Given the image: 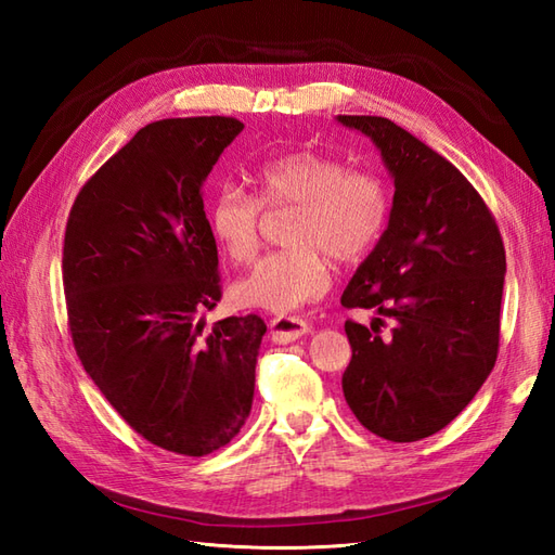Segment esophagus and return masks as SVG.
<instances>
[{
    "label": "esophagus",
    "mask_w": 555,
    "mask_h": 555,
    "mask_svg": "<svg viewBox=\"0 0 555 555\" xmlns=\"http://www.w3.org/2000/svg\"><path fill=\"white\" fill-rule=\"evenodd\" d=\"M271 328V340L279 346H286L293 344V340H298L300 336H305L310 332V324L300 320V317H274V320L269 322Z\"/></svg>",
    "instance_id": "1"
}]
</instances>
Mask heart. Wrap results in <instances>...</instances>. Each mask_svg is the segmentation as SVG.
Here are the masks:
<instances>
[{"label":"heart","mask_w":555,"mask_h":555,"mask_svg":"<svg viewBox=\"0 0 555 555\" xmlns=\"http://www.w3.org/2000/svg\"><path fill=\"white\" fill-rule=\"evenodd\" d=\"M267 207H296L288 227L291 250L264 255L233 284L243 308L286 314L320 298L332 284V259L352 262L379 241L388 219V191L372 171L300 150L264 162L255 171ZM209 231L233 262L253 259L262 204L238 185H223L207 209Z\"/></svg>","instance_id":"obj_1"}]
</instances>
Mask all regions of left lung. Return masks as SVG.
<instances>
[{"instance_id":"obj_1","label":"left lung","mask_w":555,"mask_h":555,"mask_svg":"<svg viewBox=\"0 0 555 555\" xmlns=\"http://www.w3.org/2000/svg\"><path fill=\"white\" fill-rule=\"evenodd\" d=\"M336 121L372 140L396 188L386 231L340 296L379 314L372 328L346 322L344 396L372 434L420 441L467 408L496 362L503 241L473 183L420 138L384 116Z\"/></svg>"}]
</instances>
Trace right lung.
<instances>
[{
  "label": "right lung",
  "mask_w": 555,
  "mask_h": 555,
  "mask_svg": "<svg viewBox=\"0 0 555 555\" xmlns=\"http://www.w3.org/2000/svg\"><path fill=\"white\" fill-rule=\"evenodd\" d=\"M243 124H147L82 185L64 235L70 338L112 408L164 451L207 455L253 408L267 324L217 308L219 257L203 185Z\"/></svg>",
  "instance_id": "obj_1"
}]
</instances>
